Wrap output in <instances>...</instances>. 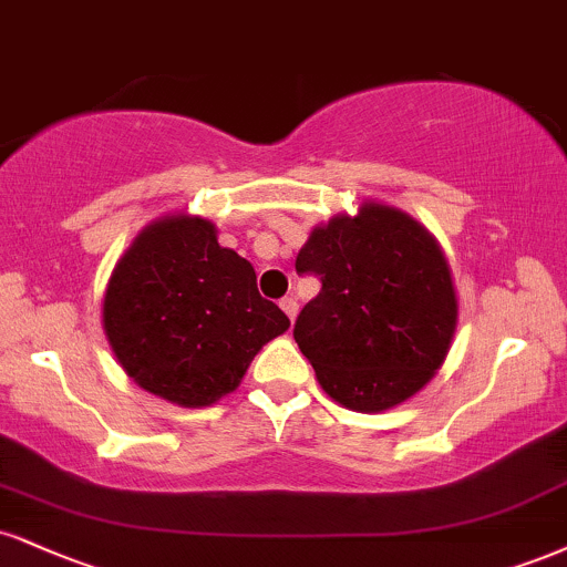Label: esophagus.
<instances>
[{
  "instance_id": "obj_1",
  "label": "esophagus",
  "mask_w": 567,
  "mask_h": 567,
  "mask_svg": "<svg viewBox=\"0 0 567 567\" xmlns=\"http://www.w3.org/2000/svg\"><path fill=\"white\" fill-rule=\"evenodd\" d=\"M279 306H282V311L288 313L290 322H296V317H298V303H296V298H282V301H279Z\"/></svg>"
}]
</instances>
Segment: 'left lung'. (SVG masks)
I'll use <instances>...</instances> for the list:
<instances>
[{
  "label": "left lung",
  "mask_w": 567,
  "mask_h": 567,
  "mask_svg": "<svg viewBox=\"0 0 567 567\" xmlns=\"http://www.w3.org/2000/svg\"><path fill=\"white\" fill-rule=\"evenodd\" d=\"M296 269L322 279L292 338L332 401L374 414L431 383L452 349L460 301L439 240L417 218L361 203L359 214L311 229Z\"/></svg>",
  "instance_id": "1"
}]
</instances>
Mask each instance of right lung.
I'll return each instance as SVG.
<instances>
[{
  "mask_svg": "<svg viewBox=\"0 0 567 567\" xmlns=\"http://www.w3.org/2000/svg\"><path fill=\"white\" fill-rule=\"evenodd\" d=\"M290 319L256 288L250 261L193 214L150 221L113 266L102 330L124 372L184 409L216 404Z\"/></svg>",
  "mask_w": 567,
  "mask_h": 567,
  "instance_id": "obj_1",
  "label": "right lung"
}]
</instances>
